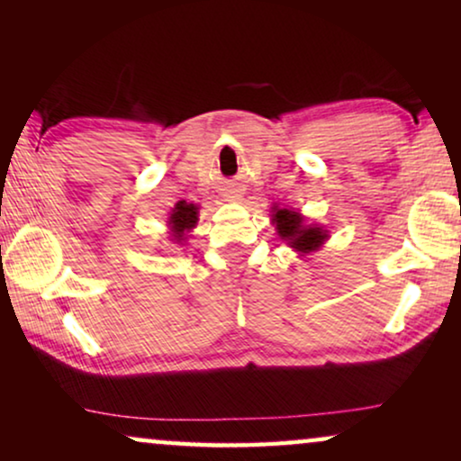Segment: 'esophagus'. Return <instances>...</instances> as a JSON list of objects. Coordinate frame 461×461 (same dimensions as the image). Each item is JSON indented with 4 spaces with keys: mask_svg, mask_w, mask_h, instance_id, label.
I'll list each match as a JSON object with an SVG mask.
<instances>
[{
    "mask_svg": "<svg viewBox=\"0 0 461 461\" xmlns=\"http://www.w3.org/2000/svg\"><path fill=\"white\" fill-rule=\"evenodd\" d=\"M226 199H229V201H239V199H241V193H239V191H229V193H226Z\"/></svg>",
    "mask_w": 461,
    "mask_h": 461,
    "instance_id": "34e87169",
    "label": "esophagus"
}]
</instances>
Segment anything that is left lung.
<instances>
[{
	"label": "left lung",
	"mask_w": 461,
	"mask_h": 461,
	"mask_svg": "<svg viewBox=\"0 0 461 461\" xmlns=\"http://www.w3.org/2000/svg\"><path fill=\"white\" fill-rule=\"evenodd\" d=\"M273 218H275L279 235L285 239V241L292 243V248H295L298 251L317 249L327 237L323 229H312V226H308L306 229V226L302 224L300 213L285 210V207H283V210H276L275 207Z\"/></svg>",
	"instance_id": "1"
}]
</instances>
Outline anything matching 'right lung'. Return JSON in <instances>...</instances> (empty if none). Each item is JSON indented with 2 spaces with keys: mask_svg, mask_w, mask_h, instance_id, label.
<instances>
[{
  "mask_svg": "<svg viewBox=\"0 0 461 461\" xmlns=\"http://www.w3.org/2000/svg\"><path fill=\"white\" fill-rule=\"evenodd\" d=\"M194 224H197V205L186 203V201H180V203H176L174 213L169 216V226H172L174 235L182 239L185 230H191Z\"/></svg>",
  "mask_w": 461,
  "mask_h": 461,
  "instance_id": "obj_1",
  "label": "right lung"
}]
</instances>
